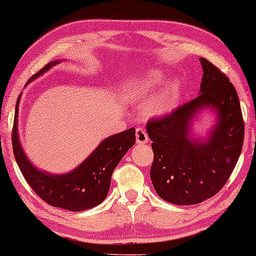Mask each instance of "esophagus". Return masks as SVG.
<instances>
[{
	"label": "esophagus",
	"mask_w": 256,
	"mask_h": 256,
	"mask_svg": "<svg viewBox=\"0 0 256 256\" xmlns=\"http://www.w3.org/2000/svg\"><path fill=\"white\" fill-rule=\"evenodd\" d=\"M136 142L138 144H144V143L148 142V134H146V130L141 127L136 128Z\"/></svg>",
	"instance_id": "1"
}]
</instances>
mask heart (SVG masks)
I'll return each mask as SVG.
<instances>
[{
  "label": "heart",
  "instance_id": "obj_1",
  "mask_svg": "<svg viewBox=\"0 0 256 256\" xmlns=\"http://www.w3.org/2000/svg\"><path fill=\"white\" fill-rule=\"evenodd\" d=\"M164 84V76L158 72H150L146 74L138 82L135 87L134 96L138 101H148L154 96L157 90L160 88ZM176 99V90L172 87L166 88L160 96L150 104L149 112L152 114H163L168 112L174 104Z\"/></svg>",
  "mask_w": 256,
  "mask_h": 256
}]
</instances>
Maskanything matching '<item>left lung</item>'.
Listing matches in <instances>:
<instances>
[{
	"label": "left lung",
	"mask_w": 256,
	"mask_h": 256,
	"mask_svg": "<svg viewBox=\"0 0 256 256\" xmlns=\"http://www.w3.org/2000/svg\"><path fill=\"white\" fill-rule=\"evenodd\" d=\"M200 94L171 113L152 118L146 132L154 160L150 178L157 194L177 205H194L218 194L236 168L244 126L236 90L225 73L200 58ZM202 106L217 110L218 122L208 142H194L188 128Z\"/></svg>",
	"instance_id": "obj_1"
}]
</instances>
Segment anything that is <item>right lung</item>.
Wrapping results in <instances>:
<instances>
[{
  "mask_svg": "<svg viewBox=\"0 0 256 256\" xmlns=\"http://www.w3.org/2000/svg\"><path fill=\"white\" fill-rule=\"evenodd\" d=\"M56 64L58 62H48L31 76L29 82L43 74ZM20 98L14 118L12 150L20 172L34 194L48 205L73 212L84 211L101 204L107 197L114 169L124 154L134 146L135 129L129 128L104 140L88 158L71 172L62 174L43 172L29 162L20 144L17 132Z\"/></svg>",
  "mask_w": 256,
  "mask_h": 256,
  "instance_id": "obj_1",
  "label": "right lung"
}]
</instances>
